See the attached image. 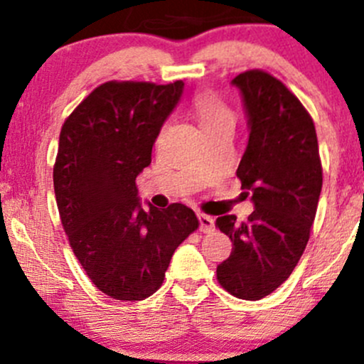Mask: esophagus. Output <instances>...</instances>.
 Instances as JSON below:
<instances>
[{"label": "esophagus", "instance_id": "1", "mask_svg": "<svg viewBox=\"0 0 364 364\" xmlns=\"http://www.w3.org/2000/svg\"><path fill=\"white\" fill-rule=\"evenodd\" d=\"M197 218H199L200 232H211V230L215 229V218H213V216L200 213V215H197Z\"/></svg>", "mask_w": 364, "mask_h": 364}]
</instances>
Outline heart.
Wrapping results in <instances>:
<instances>
[{"label":"heart","instance_id":"heart-1","mask_svg":"<svg viewBox=\"0 0 364 364\" xmlns=\"http://www.w3.org/2000/svg\"><path fill=\"white\" fill-rule=\"evenodd\" d=\"M192 109L204 132L222 127L234 128V123H236V116H234L232 109L215 91H200V93H197L192 100Z\"/></svg>","mask_w":364,"mask_h":364}]
</instances>
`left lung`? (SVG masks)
I'll use <instances>...</instances> for the list:
<instances>
[{
  "label": "left lung",
  "mask_w": 364,
  "mask_h": 364,
  "mask_svg": "<svg viewBox=\"0 0 364 364\" xmlns=\"http://www.w3.org/2000/svg\"><path fill=\"white\" fill-rule=\"evenodd\" d=\"M247 109L250 139L236 176L252 192L247 222L218 216L215 225L232 241L216 267L218 284L240 299L277 291L294 271L317 213L322 164L311 116L282 80L264 70L232 79Z\"/></svg>",
  "instance_id": "left-lung-1"
}]
</instances>
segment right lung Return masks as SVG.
I'll return each mask as SVG.
<instances>
[{"label":"right lung","mask_w":364,"mask_h":364,"mask_svg":"<svg viewBox=\"0 0 364 364\" xmlns=\"http://www.w3.org/2000/svg\"><path fill=\"white\" fill-rule=\"evenodd\" d=\"M183 86L109 80L61 127L53 172L61 223L90 280L112 299L155 294L172 253L199 229L185 204L144 211L135 185Z\"/></svg>","instance_id":"obj_1"}]
</instances>
